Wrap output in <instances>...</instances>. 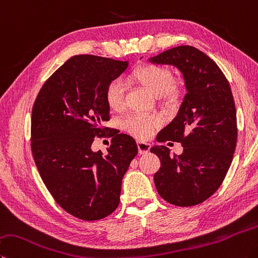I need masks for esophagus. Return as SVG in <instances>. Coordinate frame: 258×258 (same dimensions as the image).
<instances>
[{
	"label": "esophagus",
	"mask_w": 258,
	"mask_h": 258,
	"mask_svg": "<svg viewBox=\"0 0 258 258\" xmlns=\"http://www.w3.org/2000/svg\"><path fill=\"white\" fill-rule=\"evenodd\" d=\"M138 148H139V153L140 154H147L150 151V149H151V144H149L147 142L139 141L138 142Z\"/></svg>",
	"instance_id": "1"
}]
</instances>
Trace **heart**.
<instances>
[{"instance_id":"1","label":"heart","mask_w":258,"mask_h":258,"mask_svg":"<svg viewBox=\"0 0 258 258\" xmlns=\"http://www.w3.org/2000/svg\"><path fill=\"white\" fill-rule=\"evenodd\" d=\"M134 81L151 91L154 96L167 101H174L178 96V88L174 83L170 70L159 65H143L132 74ZM106 101L111 109L120 110L125 105V86L120 79H115L106 88ZM160 119L154 115L132 114L123 120V128L139 140H147L151 137Z\"/></svg>"}]
</instances>
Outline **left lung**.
Masks as SVG:
<instances>
[{"instance_id": "obj_1", "label": "left lung", "mask_w": 258, "mask_h": 258, "mask_svg": "<svg viewBox=\"0 0 258 258\" xmlns=\"http://www.w3.org/2000/svg\"><path fill=\"white\" fill-rule=\"evenodd\" d=\"M177 68L186 95L178 114L160 131L159 142H180L174 157L165 145H154L161 167L154 184L161 198L177 207L204 202L221 186L237 144V116L227 78L213 59L193 46H178L149 59Z\"/></svg>"}]
</instances>
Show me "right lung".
Wrapping results in <instances>:
<instances>
[{
	"instance_id": "add662e5",
	"label": "right lung",
	"mask_w": 258,
	"mask_h": 258,
	"mask_svg": "<svg viewBox=\"0 0 258 258\" xmlns=\"http://www.w3.org/2000/svg\"><path fill=\"white\" fill-rule=\"evenodd\" d=\"M128 67L127 60L77 55L51 74L31 114V151L39 175L60 208L95 221L119 204L121 179L138 154L135 140L116 134L107 154L92 151L110 119L106 88Z\"/></svg>"
}]
</instances>
